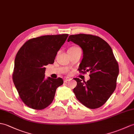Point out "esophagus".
<instances>
[{
  "instance_id": "34e87169",
  "label": "esophagus",
  "mask_w": 134,
  "mask_h": 134,
  "mask_svg": "<svg viewBox=\"0 0 134 134\" xmlns=\"http://www.w3.org/2000/svg\"><path fill=\"white\" fill-rule=\"evenodd\" d=\"M64 82H67L68 81H70V80H71V78H69V77H64Z\"/></svg>"
}]
</instances>
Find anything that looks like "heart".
<instances>
[{
    "label": "heart",
    "mask_w": 134,
    "mask_h": 134,
    "mask_svg": "<svg viewBox=\"0 0 134 134\" xmlns=\"http://www.w3.org/2000/svg\"><path fill=\"white\" fill-rule=\"evenodd\" d=\"M78 48V47H72V48Z\"/></svg>",
    "instance_id": "heart-1"
}]
</instances>
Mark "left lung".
<instances>
[{
	"instance_id": "left-lung-1",
	"label": "left lung",
	"mask_w": 134,
	"mask_h": 134,
	"mask_svg": "<svg viewBox=\"0 0 134 134\" xmlns=\"http://www.w3.org/2000/svg\"><path fill=\"white\" fill-rule=\"evenodd\" d=\"M68 42L78 45L83 51L80 72H90L87 82L74 78L77 86L73 91L86 107L95 109L107 102L116 88L119 66L108 43L100 37L80 34L70 35Z\"/></svg>"
}]
</instances>
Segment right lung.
Here are the masks:
<instances>
[{
    "mask_svg": "<svg viewBox=\"0 0 134 134\" xmlns=\"http://www.w3.org/2000/svg\"><path fill=\"white\" fill-rule=\"evenodd\" d=\"M68 35H44L27 41L18 51L12 79L24 103L42 110L54 100L56 90L63 85L60 77L45 78V66L53 64Z\"/></svg>",
    "mask_w": 134,
    "mask_h": 134,
    "instance_id": "obj_1",
    "label": "right lung"
}]
</instances>
